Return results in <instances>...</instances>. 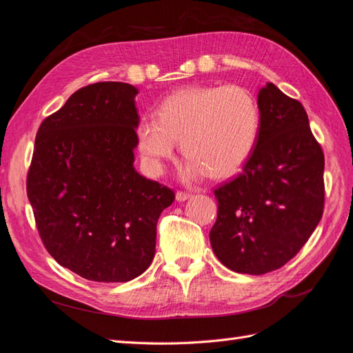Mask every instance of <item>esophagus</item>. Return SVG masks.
Listing matches in <instances>:
<instances>
[{
    "instance_id": "esophagus-1",
    "label": "esophagus",
    "mask_w": 353,
    "mask_h": 353,
    "mask_svg": "<svg viewBox=\"0 0 353 353\" xmlns=\"http://www.w3.org/2000/svg\"><path fill=\"white\" fill-rule=\"evenodd\" d=\"M175 197H176V200H178V201H184V200L190 199V197H191V194H190V193H185V191H176Z\"/></svg>"
}]
</instances>
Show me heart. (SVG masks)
I'll list each match as a JSON object with an SVG mask.
<instances>
[{
	"instance_id": "heart-1",
	"label": "heart",
	"mask_w": 353,
	"mask_h": 353,
	"mask_svg": "<svg viewBox=\"0 0 353 353\" xmlns=\"http://www.w3.org/2000/svg\"><path fill=\"white\" fill-rule=\"evenodd\" d=\"M261 113L253 95L237 85L191 87L170 94L156 117L137 125V144L148 172H163L176 140L188 159L183 178L196 181L210 174L231 176L243 168L258 143Z\"/></svg>"
}]
</instances>
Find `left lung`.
I'll use <instances>...</instances> for the list:
<instances>
[{
    "mask_svg": "<svg viewBox=\"0 0 353 353\" xmlns=\"http://www.w3.org/2000/svg\"><path fill=\"white\" fill-rule=\"evenodd\" d=\"M261 130L241 174L218 187L210 230L216 258L240 274L281 268L324 210V153L303 105L268 82L258 94Z\"/></svg>",
    "mask_w": 353,
    "mask_h": 353,
    "instance_id": "obj_1",
    "label": "left lung"
}]
</instances>
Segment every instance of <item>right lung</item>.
I'll list each match as a JSON object with an SVG mask.
<instances>
[{"instance_id": "add662e5", "label": "right lung", "mask_w": 353, "mask_h": 353, "mask_svg": "<svg viewBox=\"0 0 353 353\" xmlns=\"http://www.w3.org/2000/svg\"><path fill=\"white\" fill-rule=\"evenodd\" d=\"M138 90L97 82L42 121L26 191L39 237L61 266L126 283L150 266L160 213L174 191L134 168Z\"/></svg>"}]
</instances>
